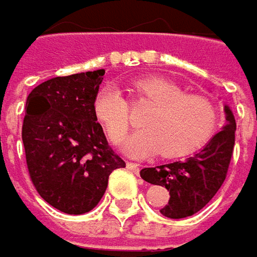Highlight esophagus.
<instances>
[{"instance_id":"34e87169","label":"esophagus","mask_w":257,"mask_h":257,"mask_svg":"<svg viewBox=\"0 0 257 257\" xmlns=\"http://www.w3.org/2000/svg\"><path fill=\"white\" fill-rule=\"evenodd\" d=\"M126 168H128L131 172L135 173V175H138V173H139V165H138V164H134V162H128V164H126Z\"/></svg>"}]
</instances>
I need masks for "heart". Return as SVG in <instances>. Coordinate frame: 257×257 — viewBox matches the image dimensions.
Wrapping results in <instances>:
<instances>
[{
  "label": "heart",
  "mask_w": 257,
  "mask_h": 257,
  "mask_svg": "<svg viewBox=\"0 0 257 257\" xmlns=\"http://www.w3.org/2000/svg\"><path fill=\"white\" fill-rule=\"evenodd\" d=\"M139 96L154 108L145 113L135 131L122 142L131 158L144 159L161 151L165 158L186 155L203 146L215 134L219 112L213 102L186 92L161 78H144L135 84ZM93 111L113 142L126 135L131 125L128 101L113 85H106L93 99Z\"/></svg>",
  "instance_id": "heart-1"
}]
</instances>
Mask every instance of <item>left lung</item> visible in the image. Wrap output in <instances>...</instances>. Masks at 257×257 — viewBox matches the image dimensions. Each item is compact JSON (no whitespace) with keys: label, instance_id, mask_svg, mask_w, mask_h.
<instances>
[{"label":"left lung","instance_id":"1","mask_svg":"<svg viewBox=\"0 0 257 257\" xmlns=\"http://www.w3.org/2000/svg\"><path fill=\"white\" fill-rule=\"evenodd\" d=\"M225 125L210 138L199 152L185 161L145 168L141 178L152 185L165 186L169 202L161 213L171 219L195 215L205 208L225 182L230 158L233 154L236 120L229 105L223 106Z\"/></svg>","mask_w":257,"mask_h":257}]
</instances>
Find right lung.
<instances>
[{
    "label": "right lung",
    "mask_w": 257,
    "mask_h": 257,
    "mask_svg": "<svg viewBox=\"0 0 257 257\" xmlns=\"http://www.w3.org/2000/svg\"><path fill=\"white\" fill-rule=\"evenodd\" d=\"M103 75L105 69L57 76L27 98L23 142L31 181L42 199L68 215L92 210L112 171L125 168L93 111Z\"/></svg>",
    "instance_id": "right-lung-1"
}]
</instances>
